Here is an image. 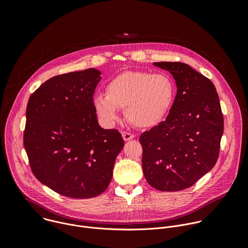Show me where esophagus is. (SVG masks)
Instances as JSON below:
<instances>
[{
    "label": "esophagus",
    "mask_w": 248,
    "mask_h": 248,
    "mask_svg": "<svg viewBox=\"0 0 248 248\" xmlns=\"http://www.w3.org/2000/svg\"><path fill=\"white\" fill-rule=\"evenodd\" d=\"M122 135H123V138H124V141H129V140H131L132 138H134V134H132V133H129V132H126V131H123L122 132Z\"/></svg>",
    "instance_id": "obj_1"
}]
</instances>
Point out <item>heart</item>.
Returning <instances> with one entry per match:
<instances>
[{
    "label": "heart",
    "instance_id": "b5f03b06",
    "mask_svg": "<svg viewBox=\"0 0 248 248\" xmlns=\"http://www.w3.org/2000/svg\"><path fill=\"white\" fill-rule=\"evenodd\" d=\"M173 83L164 74L124 72L106 86V94L98 93L92 104L101 121L108 126L124 109L126 119L136 126L150 127L165 117L173 99Z\"/></svg>",
    "mask_w": 248,
    "mask_h": 248
}]
</instances>
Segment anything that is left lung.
I'll return each mask as SVG.
<instances>
[{
	"label": "left lung",
	"mask_w": 248,
	"mask_h": 248,
	"mask_svg": "<svg viewBox=\"0 0 248 248\" xmlns=\"http://www.w3.org/2000/svg\"><path fill=\"white\" fill-rule=\"evenodd\" d=\"M153 64L170 73L178 91L166 121L140 135L143 173L160 191H180L215 166L224 118L210 79L184 62Z\"/></svg>",
	"instance_id": "1"
}]
</instances>
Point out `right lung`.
I'll return each mask as SVG.
<instances>
[{"instance_id":"add662e5","label":"right lung","mask_w":248,"mask_h":248,"mask_svg":"<svg viewBox=\"0 0 248 248\" xmlns=\"http://www.w3.org/2000/svg\"><path fill=\"white\" fill-rule=\"evenodd\" d=\"M101 72L87 68L54 77L31 94L23 145L36 179L70 198L107 189L124 148L117 129H104L92 100Z\"/></svg>"}]
</instances>
